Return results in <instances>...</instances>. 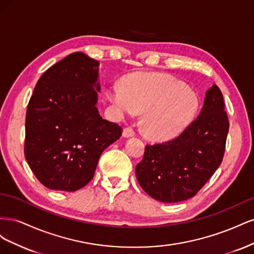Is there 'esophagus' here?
<instances>
[{
	"mask_svg": "<svg viewBox=\"0 0 254 254\" xmlns=\"http://www.w3.org/2000/svg\"><path fill=\"white\" fill-rule=\"evenodd\" d=\"M133 135H134V131H133L132 128L127 127V128L123 130V136H124V137H131Z\"/></svg>",
	"mask_w": 254,
	"mask_h": 254,
	"instance_id": "obj_1",
	"label": "esophagus"
}]
</instances>
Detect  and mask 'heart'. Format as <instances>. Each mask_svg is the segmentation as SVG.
I'll return each mask as SVG.
<instances>
[{
  "mask_svg": "<svg viewBox=\"0 0 254 254\" xmlns=\"http://www.w3.org/2000/svg\"><path fill=\"white\" fill-rule=\"evenodd\" d=\"M107 97L120 115L143 112V132L155 141H167L184 131L195 118L199 99L193 90L161 74H133L111 83Z\"/></svg>",
  "mask_w": 254,
  "mask_h": 254,
  "instance_id": "1",
  "label": "heart"
}]
</instances>
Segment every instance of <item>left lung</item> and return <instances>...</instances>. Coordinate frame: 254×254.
<instances>
[{
  "label": "left lung",
  "instance_id": "left-lung-1",
  "mask_svg": "<svg viewBox=\"0 0 254 254\" xmlns=\"http://www.w3.org/2000/svg\"><path fill=\"white\" fill-rule=\"evenodd\" d=\"M228 131L224 97L213 84L205 92L200 114L178 137L146 146L135 167L137 182L150 197L164 203L194 197L219 167Z\"/></svg>",
  "mask_w": 254,
  "mask_h": 254
}]
</instances>
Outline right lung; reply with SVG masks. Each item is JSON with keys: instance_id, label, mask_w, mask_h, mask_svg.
<instances>
[{"instance_id": "add662e5", "label": "right lung", "mask_w": 254, "mask_h": 254, "mask_svg": "<svg viewBox=\"0 0 254 254\" xmlns=\"http://www.w3.org/2000/svg\"><path fill=\"white\" fill-rule=\"evenodd\" d=\"M99 63L75 52L38 80L25 121V159L45 188L75 191L93 178L103 151L122 127L97 109Z\"/></svg>"}]
</instances>
